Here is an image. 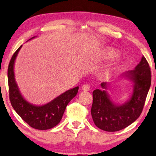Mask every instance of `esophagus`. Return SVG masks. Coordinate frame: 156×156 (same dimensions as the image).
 I'll return each instance as SVG.
<instances>
[{
    "label": "esophagus",
    "instance_id": "34e87169",
    "mask_svg": "<svg viewBox=\"0 0 156 156\" xmlns=\"http://www.w3.org/2000/svg\"><path fill=\"white\" fill-rule=\"evenodd\" d=\"M81 88H82V90H83V91H88V90H89L90 89V86H88V84H84L83 85Z\"/></svg>",
    "mask_w": 156,
    "mask_h": 156
}]
</instances>
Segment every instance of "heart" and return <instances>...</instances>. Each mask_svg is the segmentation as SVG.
Here are the masks:
<instances>
[{"mask_svg":"<svg viewBox=\"0 0 156 156\" xmlns=\"http://www.w3.org/2000/svg\"><path fill=\"white\" fill-rule=\"evenodd\" d=\"M117 54V52H115L114 50H109V52H108L106 54V58H113V57L116 56ZM114 66H112L109 69H107V70H106L105 73H104V75H105L106 76H109L110 73H111V72L112 71V70H113Z\"/></svg>","mask_w":156,"mask_h":156,"instance_id":"b5f03b06","label":"heart"}]
</instances>
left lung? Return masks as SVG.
I'll return each instance as SVG.
<instances>
[{
  "instance_id": "left-lung-1",
  "label": "left lung",
  "mask_w": 156,
  "mask_h": 156,
  "mask_svg": "<svg viewBox=\"0 0 156 156\" xmlns=\"http://www.w3.org/2000/svg\"><path fill=\"white\" fill-rule=\"evenodd\" d=\"M122 78L133 83L131 97L123 104L114 103L108 94V83H101L103 89L93 91L90 113L97 127L106 132L121 130L133 123L140 115L151 84V72L144 56L133 70H129Z\"/></svg>"
}]
</instances>
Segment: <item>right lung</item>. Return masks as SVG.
Segmentation results:
<instances>
[{"label": "right lung", "instance_id": "right-lung-1", "mask_svg": "<svg viewBox=\"0 0 156 156\" xmlns=\"http://www.w3.org/2000/svg\"><path fill=\"white\" fill-rule=\"evenodd\" d=\"M21 47L22 45L13 54L8 68L10 101L16 112L30 127L40 130L51 129L60 123L67 105L78 94V86L62 93L44 105H34L29 103L21 94L15 79V60Z\"/></svg>", "mask_w": 156, "mask_h": 156}]
</instances>
